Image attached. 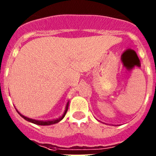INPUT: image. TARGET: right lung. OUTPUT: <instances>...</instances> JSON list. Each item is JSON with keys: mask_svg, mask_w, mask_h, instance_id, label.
Returning <instances> with one entry per match:
<instances>
[{"mask_svg": "<svg viewBox=\"0 0 156 156\" xmlns=\"http://www.w3.org/2000/svg\"><path fill=\"white\" fill-rule=\"evenodd\" d=\"M69 101H68L67 102V104H66V108H65V111H64V113H63V115H62L61 117H59V118H58V119H53V120H48V121H42V120H36V119H30V118H28V117L27 116H24L23 115H22L20 112H19V111H18L17 109H16V111H17L18 113L19 114V115H21L22 117H23V119H26V120L29 121V122H33V123H34V124H37V125H41V126H49V125H52V124H55V123H57V122H60V121L62 120V119H63L65 117V115H66V112H67V110H68V108H69Z\"/></svg>", "mask_w": 156, "mask_h": 156, "instance_id": "add662e5", "label": "right lung"}]
</instances>
